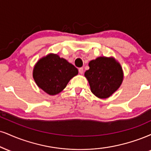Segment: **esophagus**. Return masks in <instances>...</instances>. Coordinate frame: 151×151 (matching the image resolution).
Here are the masks:
<instances>
[{
  "mask_svg": "<svg viewBox=\"0 0 151 151\" xmlns=\"http://www.w3.org/2000/svg\"><path fill=\"white\" fill-rule=\"evenodd\" d=\"M79 72L81 74H82L83 73V68H80L79 69Z\"/></svg>",
  "mask_w": 151,
  "mask_h": 151,
  "instance_id": "1",
  "label": "esophagus"
}]
</instances>
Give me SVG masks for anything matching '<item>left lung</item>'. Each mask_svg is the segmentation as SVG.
Listing matches in <instances>:
<instances>
[{"instance_id": "8db88e82", "label": "left lung", "mask_w": 151, "mask_h": 151, "mask_svg": "<svg viewBox=\"0 0 151 151\" xmlns=\"http://www.w3.org/2000/svg\"><path fill=\"white\" fill-rule=\"evenodd\" d=\"M89 70L84 75L91 91L100 99H107L120 86L123 72L120 65L113 58L100 57L90 61Z\"/></svg>"}]
</instances>
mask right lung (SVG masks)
<instances>
[{"label": "right lung", "instance_id": "1", "mask_svg": "<svg viewBox=\"0 0 151 151\" xmlns=\"http://www.w3.org/2000/svg\"><path fill=\"white\" fill-rule=\"evenodd\" d=\"M77 74L78 70L73 65L58 55L50 54L36 63L33 77L39 88L49 95H55Z\"/></svg>", "mask_w": 151, "mask_h": 151}]
</instances>
